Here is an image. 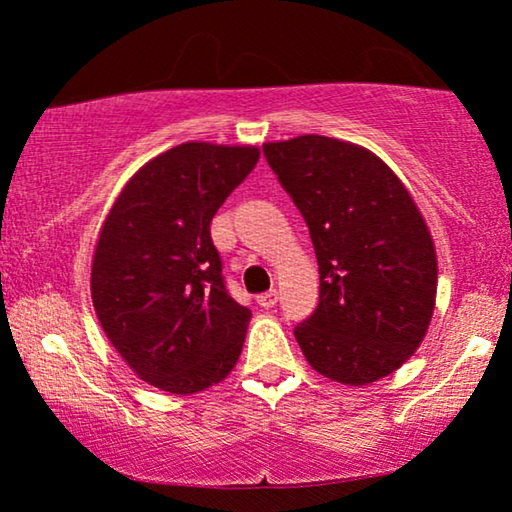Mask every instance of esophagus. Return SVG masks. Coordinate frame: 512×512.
Returning a JSON list of instances; mask_svg holds the SVG:
<instances>
[{
  "instance_id": "34e87169",
  "label": "esophagus",
  "mask_w": 512,
  "mask_h": 512,
  "mask_svg": "<svg viewBox=\"0 0 512 512\" xmlns=\"http://www.w3.org/2000/svg\"><path fill=\"white\" fill-rule=\"evenodd\" d=\"M256 303L261 305V307H265V310H268V307H275V305H277V289H270V291H265V293H258Z\"/></svg>"
}]
</instances>
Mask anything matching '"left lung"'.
<instances>
[{"label": "left lung", "mask_w": 512, "mask_h": 512, "mask_svg": "<svg viewBox=\"0 0 512 512\" xmlns=\"http://www.w3.org/2000/svg\"><path fill=\"white\" fill-rule=\"evenodd\" d=\"M263 156L303 214L319 263V305L293 328L305 359L352 387L394 373L436 305V249L410 193L380 158L340 139L270 142Z\"/></svg>", "instance_id": "left-lung-1"}]
</instances>
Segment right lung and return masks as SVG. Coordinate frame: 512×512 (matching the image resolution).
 Listing matches in <instances>:
<instances>
[{
  "instance_id": "add662e5",
  "label": "right lung",
  "mask_w": 512,
  "mask_h": 512,
  "mask_svg": "<svg viewBox=\"0 0 512 512\" xmlns=\"http://www.w3.org/2000/svg\"><path fill=\"white\" fill-rule=\"evenodd\" d=\"M258 156L174 146L128 181L102 226L90 272L97 319L128 366L170 394L212 387L240 359L251 312L228 293L209 226Z\"/></svg>"
}]
</instances>
